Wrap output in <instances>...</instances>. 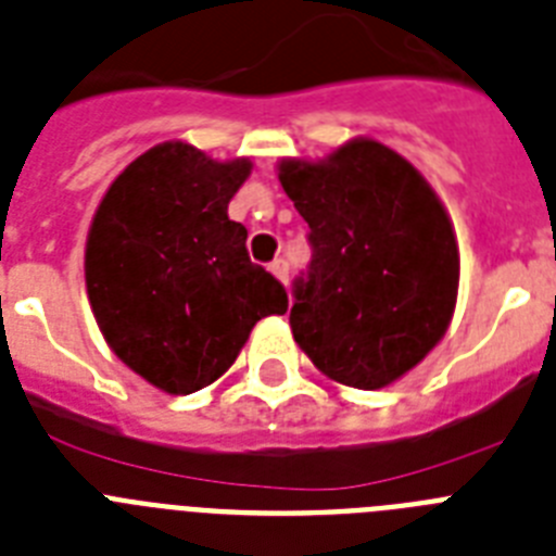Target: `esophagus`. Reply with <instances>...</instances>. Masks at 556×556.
<instances>
[{
  "mask_svg": "<svg viewBox=\"0 0 556 556\" xmlns=\"http://www.w3.org/2000/svg\"><path fill=\"white\" fill-rule=\"evenodd\" d=\"M269 273H273L275 278H278V281H281V283H287V278H289L287 261H283V258H275L273 264H269Z\"/></svg>",
  "mask_w": 556,
  "mask_h": 556,
  "instance_id": "1",
  "label": "esophagus"
}]
</instances>
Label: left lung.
<instances>
[{"label":"left lung","mask_w":556,"mask_h":556,"mask_svg":"<svg viewBox=\"0 0 556 556\" xmlns=\"http://www.w3.org/2000/svg\"><path fill=\"white\" fill-rule=\"evenodd\" d=\"M278 179L315 250L289 312L295 343L340 386H393L453 320L462 255L447 207L374 137H351L320 160L281 156Z\"/></svg>","instance_id":"obj_1"}]
</instances>
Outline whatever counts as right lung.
<instances>
[{"label":"right lung","instance_id":"right-lung-1","mask_svg":"<svg viewBox=\"0 0 556 556\" xmlns=\"http://www.w3.org/2000/svg\"><path fill=\"white\" fill-rule=\"evenodd\" d=\"M250 170V156L160 142L117 174L89 225L94 324L121 363L174 396L216 382L261 317L287 312L281 283L247 255V227L227 216Z\"/></svg>","mask_w":556,"mask_h":556}]
</instances>
